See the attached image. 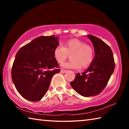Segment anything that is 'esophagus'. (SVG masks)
<instances>
[{
  "label": "esophagus",
  "instance_id": "esophagus-1",
  "mask_svg": "<svg viewBox=\"0 0 129 129\" xmlns=\"http://www.w3.org/2000/svg\"><path fill=\"white\" fill-rule=\"evenodd\" d=\"M67 72V70H64V69H61V72H62V73H66Z\"/></svg>",
  "mask_w": 129,
  "mask_h": 129
}]
</instances>
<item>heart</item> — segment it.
I'll return each mask as SVG.
<instances>
[{
	"label": "heart",
	"instance_id": "obj_1",
	"mask_svg": "<svg viewBox=\"0 0 129 129\" xmlns=\"http://www.w3.org/2000/svg\"><path fill=\"white\" fill-rule=\"evenodd\" d=\"M54 56L57 61L62 64L71 54V60L62 64L65 68L79 69L87 67L93 62L94 51L90 45L86 44L78 39H70L65 42L64 46L57 45L54 49Z\"/></svg>",
	"mask_w": 129,
	"mask_h": 129
}]
</instances>
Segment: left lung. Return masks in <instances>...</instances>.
Instances as JSON below:
<instances>
[{"label": "left lung", "instance_id": "obj_1", "mask_svg": "<svg viewBox=\"0 0 129 129\" xmlns=\"http://www.w3.org/2000/svg\"><path fill=\"white\" fill-rule=\"evenodd\" d=\"M92 43L95 57L85 72L76 75L75 80L70 82L76 92L84 97L99 94L106 86L113 73L115 63L110 47L94 36H88Z\"/></svg>", "mask_w": 129, "mask_h": 129}]
</instances>
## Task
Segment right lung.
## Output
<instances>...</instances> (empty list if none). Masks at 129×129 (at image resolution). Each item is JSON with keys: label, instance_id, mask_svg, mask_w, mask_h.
Instances as JSON below:
<instances>
[{"label": "right lung", "instance_id": "right-lung-1", "mask_svg": "<svg viewBox=\"0 0 129 129\" xmlns=\"http://www.w3.org/2000/svg\"><path fill=\"white\" fill-rule=\"evenodd\" d=\"M54 36H40L21 48L13 63L11 76L19 94L26 100H40L48 90L54 74L59 73V65L54 56L58 45Z\"/></svg>", "mask_w": 129, "mask_h": 129}]
</instances>
